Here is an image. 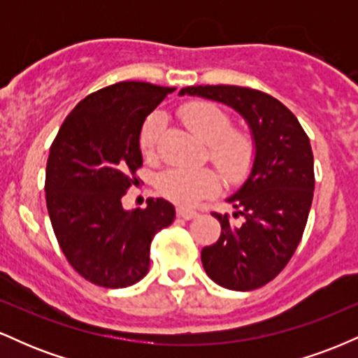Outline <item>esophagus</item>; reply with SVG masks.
<instances>
[{
    "label": "esophagus",
    "instance_id": "esophagus-1",
    "mask_svg": "<svg viewBox=\"0 0 358 358\" xmlns=\"http://www.w3.org/2000/svg\"><path fill=\"white\" fill-rule=\"evenodd\" d=\"M176 215L180 217V219H185V220H192L195 219L199 213H196L195 210H188V208H183V207H178L176 208Z\"/></svg>",
    "mask_w": 358,
    "mask_h": 358
}]
</instances>
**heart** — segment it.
I'll return each mask as SVG.
<instances>
[{
	"label": "heart",
	"mask_w": 358,
	"mask_h": 358,
	"mask_svg": "<svg viewBox=\"0 0 358 358\" xmlns=\"http://www.w3.org/2000/svg\"><path fill=\"white\" fill-rule=\"evenodd\" d=\"M180 116L188 129L208 145L212 162L229 180H239L248 173L254 148L245 134L232 131L227 114L208 102H188L180 109ZM165 117L151 114L143 124L139 145L145 155H153ZM158 190L171 202L190 207L219 190V178L208 168H168L158 176Z\"/></svg>",
	"instance_id": "obj_1"
}]
</instances>
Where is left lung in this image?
I'll return each instance as SVG.
<instances>
[{
    "mask_svg": "<svg viewBox=\"0 0 358 358\" xmlns=\"http://www.w3.org/2000/svg\"><path fill=\"white\" fill-rule=\"evenodd\" d=\"M180 96L222 102L241 114L252 138L248 178L227 196L241 222L213 213L222 234L202 249L207 276L234 291L264 286L285 269L301 241L313 202V151L301 124L282 102L239 85H192Z\"/></svg>",
    "mask_w": 358,
    "mask_h": 358,
    "instance_id": "obj_1",
    "label": "left lung"
}]
</instances>
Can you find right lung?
<instances>
[{
    "instance_id": "obj_1",
    "label": "right lung",
    "mask_w": 358,
    "mask_h": 358,
    "mask_svg": "<svg viewBox=\"0 0 358 358\" xmlns=\"http://www.w3.org/2000/svg\"><path fill=\"white\" fill-rule=\"evenodd\" d=\"M175 87L117 82L82 99L65 117L47 162V208L62 252L82 278L127 287L150 271L155 234L175 220L165 199L126 210L122 196L143 165L139 134Z\"/></svg>"
}]
</instances>
